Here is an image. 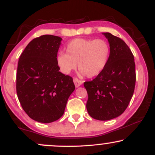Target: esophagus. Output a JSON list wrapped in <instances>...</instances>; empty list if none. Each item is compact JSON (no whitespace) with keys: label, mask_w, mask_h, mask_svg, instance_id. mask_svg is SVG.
<instances>
[{"label":"esophagus","mask_w":155,"mask_h":155,"mask_svg":"<svg viewBox=\"0 0 155 155\" xmlns=\"http://www.w3.org/2000/svg\"><path fill=\"white\" fill-rule=\"evenodd\" d=\"M74 84H75L76 87H80L81 84H82L83 81H81V80H79V79H77V78H75V79H74Z\"/></svg>","instance_id":"obj_1"}]
</instances>
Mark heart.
Returning a JSON list of instances; mask_svg holds the SVG:
<instances>
[{
    "label": "heart",
    "instance_id": "1",
    "mask_svg": "<svg viewBox=\"0 0 155 155\" xmlns=\"http://www.w3.org/2000/svg\"><path fill=\"white\" fill-rule=\"evenodd\" d=\"M66 52L57 54L56 63L63 74H70L77 67L80 74L95 77L104 71L109 59V44L104 39L75 38L66 46Z\"/></svg>",
    "mask_w": 155,
    "mask_h": 155
}]
</instances>
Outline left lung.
Here are the masks:
<instances>
[{"label": "left lung", "mask_w": 155, "mask_h": 155, "mask_svg": "<svg viewBox=\"0 0 155 155\" xmlns=\"http://www.w3.org/2000/svg\"><path fill=\"white\" fill-rule=\"evenodd\" d=\"M110 46L109 59L102 72L84 86L88 94L87 110L97 120H112L128 106L134 92V57L124 41L110 33H103Z\"/></svg>", "instance_id": "8db88e82"}]
</instances>
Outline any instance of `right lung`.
I'll return each mask as SVG.
<instances>
[{"mask_svg":"<svg viewBox=\"0 0 155 155\" xmlns=\"http://www.w3.org/2000/svg\"><path fill=\"white\" fill-rule=\"evenodd\" d=\"M61 41L59 36L41 35L32 40L19 57L17 97L27 114L38 122L60 119L75 90L72 77L60 72L56 63Z\"/></svg>","mask_w":155,"mask_h":155,"instance_id":"obj_1","label":"right lung"}]
</instances>
